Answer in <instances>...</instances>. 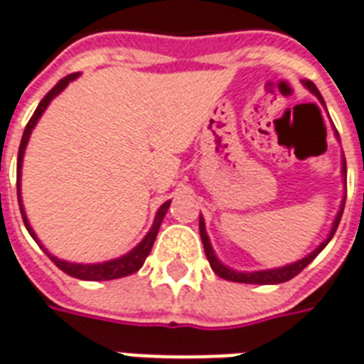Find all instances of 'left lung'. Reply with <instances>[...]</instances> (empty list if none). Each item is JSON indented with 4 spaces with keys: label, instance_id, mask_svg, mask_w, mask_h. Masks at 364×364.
Here are the masks:
<instances>
[{
    "label": "left lung",
    "instance_id": "obj_1",
    "mask_svg": "<svg viewBox=\"0 0 364 364\" xmlns=\"http://www.w3.org/2000/svg\"><path fill=\"white\" fill-rule=\"evenodd\" d=\"M304 87L309 89L314 97L320 100L323 105V98L320 95V91L316 89V85L312 83V81H304ZM326 106V105H323ZM338 135V132H336ZM339 139V137H338ZM341 176H343V184L347 186V166H346V156H341ZM346 198H347V190H346V196H343V200H341V208H339L338 215H336V219L331 223V229H330V235L328 238L320 242V246H316V250H312L309 256H304V258L296 259L293 264H287V266L283 267H273V269H259V272H237V269H232V267L225 266L221 259L215 256L213 252V246L209 242V237H208V230H205V221H203V217L200 215V235H201V242H203V248H205V256L209 259V266L213 269L219 277L227 281H235V283H250V285H275V283H285V281L293 279L294 275H299V273L304 269V267L309 266L312 259L316 258L318 254L328 246V242L331 240V237L336 235V230H338V225L341 221V215H343V208H346Z\"/></svg>",
    "mask_w": 364,
    "mask_h": 364
}]
</instances>
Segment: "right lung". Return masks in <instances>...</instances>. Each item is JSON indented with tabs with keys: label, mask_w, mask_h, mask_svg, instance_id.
<instances>
[{
	"label": "right lung",
	"mask_w": 364,
	"mask_h": 364,
	"mask_svg": "<svg viewBox=\"0 0 364 364\" xmlns=\"http://www.w3.org/2000/svg\"><path fill=\"white\" fill-rule=\"evenodd\" d=\"M77 77H79V73H71V75L63 77V79H60L58 81V85H55L52 91L48 92L46 97L42 98L41 105L36 106V110H34L33 118L28 120V124H26L25 127V134H23V139H21V147H18V159H17V198H18V208H21V215H23V221H25V227L26 230H28V235L36 240V242L41 244L42 242L38 240V237H36V232L33 230V227H31V223H28V219H26V213H25V208H23V200H21V168H23V156H25V149H26V143H28V139H31V134H33L34 126L38 124V120H41V116L44 114V110L48 108V105L54 100L60 92L68 87V85L71 83V81H75ZM168 208H171V201H164L163 205L159 208V211H156L155 215V221H153V225H151L149 232L143 237V240L135 248H132V250L127 252V254H124V256H120V258H114V259H108V262H100V264H75V262H68V259H60L55 258L54 254H50V252L44 248V252H46L48 256H50V259L54 262L55 266L60 267L63 273H68V275H71V277H77V279H83V281H110V279H120V277H126V275H132V273H135L139 267L143 266V262H145V258L149 256L151 248H153V244H155V238H156V232H159V229H161V223H163L164 215H166V211H168Z\"/></svg>",
	"instance_id": "obj_1"
}]
</instances>
